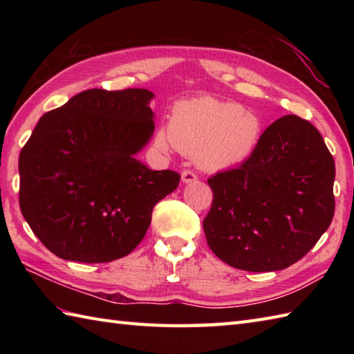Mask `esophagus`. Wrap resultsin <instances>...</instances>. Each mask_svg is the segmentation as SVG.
<instances>
[{
  "label": "esophagus",
  "instance_id": "34e87169",
  "mask_svg": "<svg viewBox=\"0 0 354 354\" xmlns=\"http://www.w3.org/2000/svg\"><path fill=\"white\" fill-rule=\"evenodd\" d=\"M181 178H183V183L189 184V183H194V181H196L198 175H196V173H194L193 170L185 169V170H183V173H181Z\"/></svg>",
  "mask_w": 354,
  "mask_h": 354
}]
</instances>
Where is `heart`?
Instances as JSON below:
<instances>
[{
    "mask_svg": "<svg viewBox=\"0 0 354 354\" xmlns=\"http://www.w3.org/2000/svg\"><path fill=\"white\" fill-rule=\"evenodd\" d=\"M261 137L260 118L232 102L209 97L176 103L167 126L158 127L155 146L178 149L205 170H228L251 158Z\"/></svg>",
    "mask_w": 354,
    "mask_h": 354,
    "instance_id": "b5f03b06",
    "label": "heart"
}]
</instances>
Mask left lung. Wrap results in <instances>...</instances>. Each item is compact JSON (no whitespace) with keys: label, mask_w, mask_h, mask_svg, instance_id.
Returning <instances> with one entry per match:
<instances>
[{"label":"left lung","mask_w":354,"mask_h":354,"mask_svg":"<svg viewBox=\"0 0 354 354\" xmlns=\"http://www.w3.org/2000/svg\"><path fill=\"white\" fill-rule=\"evenodd\" d=\"M333 183L335 160L317 127L297 115L278 118L250 160L208 178L209 250L250 272L289 268L332 223Z\"/></svg>","instance_id":"8db88e82"}]
</instances>
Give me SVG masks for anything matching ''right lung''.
Returning <instances> with one entry per match:
<instances>
[{"label": "right lung", "instance_id": "add662e5", "mask_svg": "<svg viewBox=\"0 0 354 354\" xmlns=\"http://www.w3.org/2000/svg\"><path fill=\"white\" fill-rule=\"evenodd\" d=\"M147 89H86L41 117L19 155V207L64 260L108 263L146 236L153 207L181 175L135 155L155 129Z\"/></svg>", "mask_w": 354, "mask_h": 354}]
</instances>
